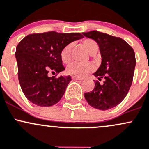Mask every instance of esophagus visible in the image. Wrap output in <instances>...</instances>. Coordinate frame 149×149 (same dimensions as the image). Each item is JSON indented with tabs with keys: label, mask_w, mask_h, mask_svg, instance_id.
Instances as JSON below:
<instances>
[{
	"label": "esophagus",
	"mask_w": 149,
	"mask_h": 149,
	"mask_svg": "<svg viewBox=\"0 0 149 149\" xmlns=\"http://www.w3.org/2000/svg\"><path fill=\"white\" fill-rule=\"evenodd\" d=\"M72 79H76V80H83V78L80 77H72Z\"/></svg>",
	"instance_id": "1"
}]
</instances>
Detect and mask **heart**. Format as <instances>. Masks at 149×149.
Returning a JSON list of instances; mask_svg holds the SVG:
<instances>
[{
    "instance_id": "b5f03b06",
    "label": "heart",
    "mask_w": 149,
    "mask_h": 149,
    "mask_svg": "<svg viewBox=\"0 0 149 149\" xmlns=\"http://www.w3.org/2000/svg\"><path fill=\"white\" fill-rule=\"evenodd\" d=\"M82 46L89 53V54L97 51L98 49V46L97 43L91 38H86L84 40L82 41ZM71 48V45H68L61 51V60L65 64L69 63L71 61V55H70ZM93 70H94V66L91 63L79 64V63H73L68 67L67 72L71 76L81 78L91 73Z\"/></svg>"
}]
</instances>
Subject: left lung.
<instances>
[{
    "instance_id": "1",
    "label": "left lung",
    "mask_w": 149,
    "mask_h": 149,
    "mask_svg": "<svg viewBox=\"0 0 149 149\" xmlns=\"http://www.w3.org/2000/svg\"><path fill=\"white\" fill-rule=\"evenodd\" d=\"M83 35L94 40L99 46L101 64L93 74L99 81L105 79L103 84L96 81L93 89L85 93L84 97L93 108L111 109L123 101L132 83L136 65L134 51L121 38L97 31Z\"/></svg>"
}]
</instances>
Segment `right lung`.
<instances>
[{
	"mask_svg": "<svg viewBox=\"0 0 149 149\" xmlns=\"http://www.w3.org/2000/svg\"><path fill=\"white\" fill-rule=\"evenodd\" d=\"M80 33L56 31L27 35L18 43L15 57L18 79L24 96L38 106H51L64 95L70 76L49 77L65 70L61 53L69 43L83 38Z\"/></svg>",
	"mask_w": 149,
	"mask_h": 149,
	"instance_id": "1",
	"label": "right lung"
}]
</instances>
